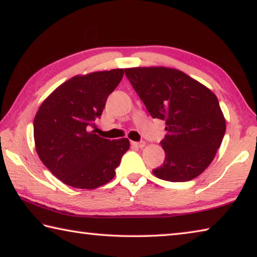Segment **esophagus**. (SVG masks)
<instances>
[{"label":"esophagus","instance_id":"esophagus-1","mask_svg":"<svg viewBox=\"0 0 257 257\" xmlns=\"http://www.w3.org/2000/svg\"><path fill=\"white\" fill-rule=\"evenodd\" d=\"M132 144L134 145V147L141 148V149L145 147V142H143V141H141V142H132Z\"/></svg>","mask_w":257,"mask_h":257}]
</instances>
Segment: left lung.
Segmentation results:
<instances>
[{
  "mask_svg": "<svg viewBox=\"0 0 257 257\" xmlns=\"http://www.w3.org/2000/svg\"><path fill=\"white\" fill-rule=\"evenodd\" d=\"M124 72L150 115L166 124L160 142L165 162L153 174L171 182L197 178L212 163L226 130L216 94L178 69L137 67Z\"/></svg>",
  "mask_w": 257,
  "mask_h": 257,
  "instance_id": "left-lung-1",
  "label": "left lung"
}]
</instances>
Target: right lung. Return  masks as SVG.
Wrapping results in <instances>:
<instances>
[{"instance_id": "add662e5", "label": "right lung", "mask_w": 257, "mask_h": 257, "mask_svg": "<svg viewBox=\"0 0 257 257\" xmlns=\"http://www.w3.org/2000/svg\"><path fill=\"white\" fill-rule=\"evenodd\" d=\"M123 69L75 76L61 84L40 105L33 122L38 156L68 186L94 189L115 175L129 140H106L94 134L108 95Z\"/></svg>"}]
</instances>
